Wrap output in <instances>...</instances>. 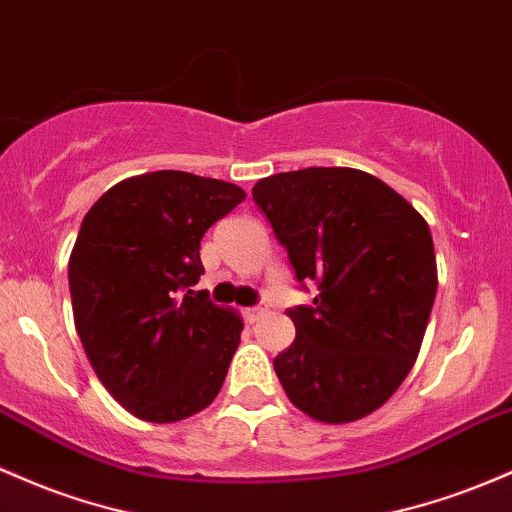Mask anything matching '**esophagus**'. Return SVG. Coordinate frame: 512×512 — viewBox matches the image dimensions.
I'll return each mask as SVG.
<instances>
[{
    "label": "esophagus",
    "instance_id": "34e87169",
    "mask_svg": "<svg viewBox=\"0 0 512 512\" xmlns=\"http://www.w3.org/2000/svg\"><path fill=\"white\" fill-rule=\"evenodd\" d=\"M265 313H267V306L247 308V311H245V320H247V323H257V320L265 316Z\"/></svg>",
    "mask_w": 512,
    "mask_h": 512
}]
</instances>
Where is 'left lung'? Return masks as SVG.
<instances>
[{
    "mask_svg": "<svg viewBox=\"0 0 512 512\" xmlns=\"http://www.w3.org/2000/svg\"><path fill=\"white\" fill-rule=\"evenodd\" d=\"M296 279L318 282L291 308L296 340L274 357L289 401L318 423L384 406L413 369L437 291L430 226L374 174L306 167L252 187Z\"/></svg>",
    "mask_w": 512,
    "mask_h": 512,
    "instance_id": "8db88e82",
    "label": "left lung"
}]
</instances>
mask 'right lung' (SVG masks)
Here are the masks:
<instances>
[{
    "instance_id": "right-lung-1",
    "label": "right lung",
    "mask_w": 512,
    "mask_h": 512,
    "mask_svg": "<svg viewBox=\"0 0 512 512\" xmlns=\"http://www.w3.org/2000/svg\"><path fill=\"white\" fill-rule=\"evenodd\" d=\"M238 184L160 170L114 184L72 247V313L104 389L140 420L204 411L226 381L243 318L192 286L201 238L233 211Z\"/></svg>"
}]
</instances>
